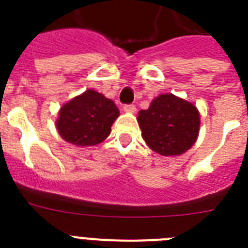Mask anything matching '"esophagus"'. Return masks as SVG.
I'll use <instances>...</instances> for the list:
<instances>
[{
    "label": "esophagus",
    "mask_w": 248,
    "mask_h": 248,
    "mask_svg": "<svg viewBox=\"0 0 248 248\" xmlns=\"http://www.w3.org/2000/svg\"><path fill=\"white\" fill-rule=\"evenodd\" d=\"M124 110L126 113H135L136 112V107L134 104H127L124 107Z\"/></svg>",
    "instance_id": "esophagus-1"
}]
</instances>
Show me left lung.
I'll return each mask as SVG.
<instances>
[{"instance_id": "left-lung-1", "label": "left lung", "mask_w": 248, "mask_h": 248, "mask_svg": "<svg viewBox=\"0 0 248 248\" xmlns=\"http://www.w3.org/2000/svg\"><path fill=\"white\" fill-rule=\"evenodd\" d=\"M138 124L152 151L161 155H180L194 145L200 135L201 117L193 103L173 93H161L149 108L140 110Z\"/></svg>"}]
</instances>
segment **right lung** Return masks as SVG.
Masks as SVG:
<instances>
[{
    "label": "right lung",
    "mask_w": 248,
    "mask_h": 248,
    "mask_svg": "<svg viewBox=\"0 0 248 248\" xmlns=\"http://www.w3.org/2000/svg\"><path fill=\"white\" fill-rule=\"evenodd\" d=\"M120 110L113 100L95 90H86L60 108L56 130L65 141L77 147H93L110 134Z\"/></svg>",
    "instance_id": "obj_1"
}]
</instances>
